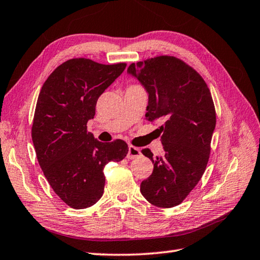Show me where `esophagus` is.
Segmentation results:
<instances>
[{"instance_id":"1","label":"esophagus","mask_w":260,"mask_h":260,"mask_svg":"<svg viewBox=\"0 0 260 260\" xmlns=\"http://www.w3.org/2000/svg\"><path fill=\"white\" fill-rule=\"evenodd\" d=\"M141 150L139 147H135V146H129L128 147V154H127V158L128 159H134L141 156Z\"/></svg>"}]
</instances>
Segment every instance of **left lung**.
<instances>
[{"instance_id":"obj_1","label":"left lung","mask_w":260,"mask_h":260,"mask_svg":"<svg viewBox=\"0 0 260 260\" xmlns=\"http://www.w3.org/2000/svg\"><path fill=\"white\" fill-rule=\"evenodd\" d=\"M127 71L148 92L146 119L163 121V153L153 157V173L141 183V193L159 208L179 206L206 171L215 127V108L206 81L191 66L173 56H157L131 63Z\"/></svg>"}]
</instances>
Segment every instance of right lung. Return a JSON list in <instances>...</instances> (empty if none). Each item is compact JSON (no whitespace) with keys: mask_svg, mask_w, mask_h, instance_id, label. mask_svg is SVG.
Returning <instances> with one entry per match:
<instances>
[{"mask_svg":"<svg viewBox=\"0 0 260 260\" xmlns=\"http://www.w3.org/2000/svg\"><path fill=\"white\" fill-rule=\"evenodd\" d=\"M125 67V62L69 59L39 93L31 129L38 162L54 193L73 209L93 206L104 193V168L128 153L123 140L102 143L87 129L99 96Z\"/></svg>","mask_w":260,"mask_h":260,"instance_id":"add662e5","label":"right lung"}]
</instances>
